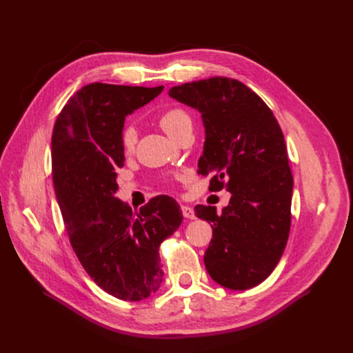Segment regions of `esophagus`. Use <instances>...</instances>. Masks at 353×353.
<instances>
[{
  "instance_id": "esophagus-1",
  "label": "esophagus",
  "mask_w": 353,
  "mask_h": 353,
  "mask_svg": "<svg viewBox=\"0 0 353 353\" xmlns=\"http://www.w3.org/2000/svg\"><path fill=\"white\" fill-rule=\"evenodd\" d=\"M181 210H182V215H183V216L188 218V220H194V218H195V212H194V210H192L191 207L182 205Z\"/></svg>"
}]
</instances>
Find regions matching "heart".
<instances>
[{
  "instance_id": "b5f03b06",
  "label": "heart",
  "mask_w": 353,
  "mask_h": 353,
  "mask_svg": "<svg viewBox=\"0 0 353 353\" xmlns=\"http://www.w3.org/2000/svg\"><path fill=\"white\" fill-rule=\"evenodd\" d=\"M159 125L161 128L168 133V135L175 138L178 133H181L183 129L192 128V121L191 116L179 108H172L165 110L161 117H159ZM138 139V132L135 126L128 125L125 126L122 132V146L126 150V152H130L135 148Z\"/></svg>"
}]
</instances>
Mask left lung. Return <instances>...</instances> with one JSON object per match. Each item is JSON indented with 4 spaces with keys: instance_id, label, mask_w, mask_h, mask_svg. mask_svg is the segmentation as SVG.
<instances>
[{
    "instance_id": "8db88e82",
    "label": "left lung",
    "mask_w": 353,
    "mask_h": 353,
    "mask_svg": "<svg viewBox=\"0 0 353 353\" xmlns=\"http://www.w3.org/2000/svg\"><path fill=\"white\" fill-rule=\"evenodd\" d=\"M168 94L201 113L205 142L198 174L212 175V190L231 192L221 214L195 207L212 227L207 272L223 288H254L276 268L290 232L293 176L283 132L261 97L236 79L183 83Z\"/></svg>"
}]
</instances>
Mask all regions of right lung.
Masks as SVG:
<instances>
[{
	"instance_id": "1",
	"label": "right lung",
	"mask_w": 353,
	"mask_h": 353,
	"mask_svg": "<svg viewBox=\"0 0 353 353\" xmlns=\"http://www.w3.org/2000/svg\"><path fill=\"white\" fill-rule=\"evenodd\" d=\"M162 90L92 83L63 108L52 138L54 191L74 253L100 289L128 301L159 289V245L183 218L171 196H155L137 214L114 196L125 117Z\"/></svg>"
}]
</instances>
